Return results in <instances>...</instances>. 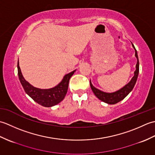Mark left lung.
Returning <instances> with one entry per match:
<instances>
[{
    "label": "left lung",
    "mask_w": 155,
    "mask_h": 155,
    "mask_svg": "<svg viewBox=\"0 0 155 155\" xmlns=\"http://www.w3.org/2000/svg\"><path fill=\"white\" fill-rule=\"evenodd\" d=\"M132 46L134 48V51H135V57L137 59V62L136 64V70L134 72V76L133 77L131 78L129 83H127L123 88H121L120 89L113 92V93H106V92H103L99 89H98L97 88H95L93 85V84H92L91 81H90V85L93 93L98 99L104 102L105 103H107L108 104H114L118 103V102L121 101L122 100H123L124 98L132 91L134 85L136 84L139 72V58H138L137 51L133 43Z\"/></svg>",
    "instance_id": "8db88e82"
}]
</instances>
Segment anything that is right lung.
Listing matches in <instances>:
<instances>
[{"label": "right lung", "instance_id": "obj_1", "mask_svg": "<svg viewBox=\"0 0 155 155\" xmlns=\"http://www.w3.org/2000/svg\"><path fill=\"white\" fill-rule=\"evenodd\" d=\"M17 68L19 80L25 93L38 104L45 107H53L61 103L64 99L67 93L69 80L76 71V70H74L64 76L61 83L54 87L48 88V89H41V88L33 87L25 79L20 68L18 61Z\"/></svg>", "mask_w": 155, "mask_h": 155}]
</instances>
